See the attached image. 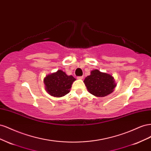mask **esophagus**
<instances>
[{"mask_svg": "<svg viewBox=\"0 0 151 151\" xmlns=\"http://www.w3.org/2000/svg\"><path fill=\"white\" fill-rule=\"evenodd\" d=\"M77 79H83V76H79V77H77Z\"/></svg>", "mask_w": 151, "mask_h": 151, "instance_id": "34e87169", "label": "esophagus"}]
</instances>
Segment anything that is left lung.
<instances>
[{"instance_id": "1", "label": "left lung", "mask_w": 151, "mask_h": 151, "mask_svg": "<svg viewBox=\"0 0 151 151\" xmlns=\"http://www.w3.org/2000/svg\"><path fill=\"white\" fill-rule=\"evenodd\" d=\"M84 83L91 94L99 98L113 93L116 86L113 76L98 69L91 71V74L86 77Z\"/></svg>"}]
</instances>
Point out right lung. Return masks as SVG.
<instances>
[{"label":"right lung","instance_id":"obj_1","mask_svg":"<svg viewBox=\"0 0 151 151\" xmlns=\"http://www.w3.org/2000/svg\"><path fill=\"white\" fill-rule=\"evenodd\" d=\"M76 80L72 76H68L63 70H58L47 75L43 81L48 94L53 97L60 98L70 92L72 84Z\"/></svg>","mask_w":151,"mask_h":151}]
</instances>
